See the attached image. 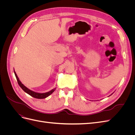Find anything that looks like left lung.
Returning a JSON list of instances; mask_svg holds the SVG:
<instances>
[{
    "instance_id": "8db88e82",
    "label": "left lung",
    "mask_w": 135,
    "mask_h": 135,
    "mask_svg": "<svg viewBox=\"0 0 135 135\" xmlns=\"http://www.w3.org/2000/svg\"><path fill=\"white\" fill-rule=\"evenodd\" d=\"M113 93H114V92H113ZM113 93H112V94H111V95H110V96H111L112 95H113ZM109 96H108V97H109Z\"/></svg>"
}]
</instances>
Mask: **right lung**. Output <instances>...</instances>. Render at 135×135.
<instances>
[{
    "mask_svg": "<svg viewBox=\"0 0 135 135\" xmlns=\"http://www.w3.org/2000/svg\"><path fill=\"white\" fill-rule=\"evenodd\" d=\"M14 73H15V76L16 77V79H17V82H18V84H19V85L20 86V87H21L23 91H25L26 93H27V94H28V95H30L31 96L33 97L34 98H36V99H45V98L47 97L48 96H49L50 95H51V94L54 92L56 88H55L54 89H52V90L48 91L47 92H46V93H39V92H34L33 91H31L30 90V89H28V88H27L26 86H25L22 83L21 81L20 80L18 77L17 76V75L16 74V73L14 70Z\"/></svg>",
    "mask_w": 135,
    "mask_h": 135,
    "instance_id": "obj_1",
    "label": "right lung"
}]
</instances>
